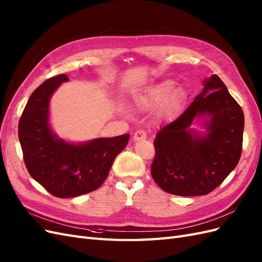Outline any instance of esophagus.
<instances>
[{
	"instance_id": "obj_1",
	"label": "esophagus",
	"mask_w": 262,
	"mask_h": 262,
	"mask_svg": "<svg viewBox=\"0 0 262 262\" xmlns=\"http://www.w3.org/2000/svg\"><path fill=\"white\" fill-rule=\"evenodd\" d=\"M147 138V134L145 130L139 129L137 132H135L134 134V140L135 141H139V140H145Z\"/></svg>"
}]
</instances>
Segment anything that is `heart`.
<instances>
[{
    "instance_id": "b5f03b06",
    "label": "heart",
    "mask_w": 262,
    "mask_h": 262,
    "mask_svg": "<svg viewBox=\"0 0 262 262\" xmlns=\"http://www.w3.org/2000/svg\"><path fill=\"white\" fill-rule=\"evenodd\" d=\"M186 98V92L183 88H175V82L166 79L147 88L135 98V106L139 111L159 108L158 119L170 122L179 116Z\"/></svg>"
}]
</instances>
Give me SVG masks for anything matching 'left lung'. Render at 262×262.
I'll return each mask as SVG.
<instances>
[{"label":"left lung","instance_id":"left-lung-1","mask_svg":"<svg viewBox=\"0 0 262 262\" xmlns=\"http://www.w3.org/2000/svg\"><path fill=\"white\" fill-rule=\"evenodd\" d=\"M204 118L207 132L190 128ZM244 113L216 75L179 119L158 133L151 175L159 187L177 196H202L214 190L237 165L243 148Z\"/></svg>","mask_w":262,"mask_h":262}]
</instances>
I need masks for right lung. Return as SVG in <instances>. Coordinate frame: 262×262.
Listing matches in <instances>:
<instances>
[{
  "label": "right lung",
  "mask_w": 262,
  "mask_h": 262,
  "mask_svg": "<svg viewBox=\"0 0 262 262\" xmlns=\"http://www.w3.org/2000/svg\"><path fill=\"white\" fill-rule=\"evenodd\" d=\"M65 74L47 79L32 92L18 124L24 161L31 177L51 195L71 198L99 188L105 181L115 157L129 140L125 134L70 143L58 138L49 123V103Z\"/></svg>",
  "instance_id": "1"
}]
</instances>
